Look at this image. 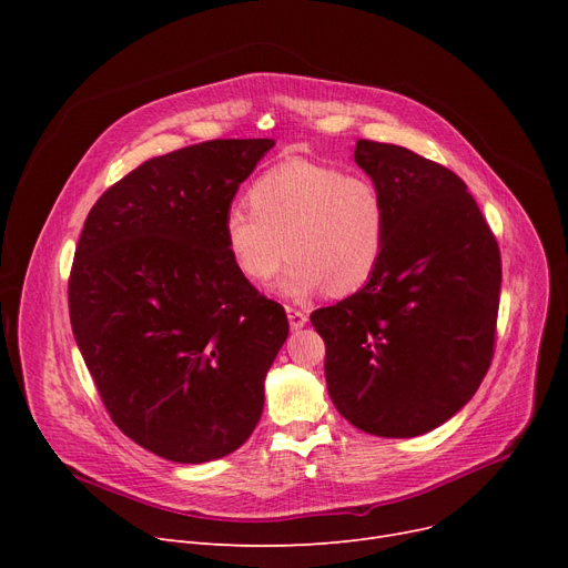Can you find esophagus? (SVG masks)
<instances>
[{"label": "esophagus", "instance_id": "esophagus-1", "mask_svg": "<svg viewBox=\"0 0 568 568\" xmlns=\"http://www.w3.org/2000/svg\"><path fill=\"white\" fill-rule=\"evenodd\" d=\"M287 320H290L292 329H302V326H306V322H308V315L304 311H300V308H290L287 306Z\"/></svg>", "mask_w": 568, "mask_h": 568}]
</instances>
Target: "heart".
<instances>
[{
  "label": "heart",
  "mask_w": 568,
  "mask_h": 568,
  "mask_svg": "<svg viewBox=\"0 0 568 568\" xmlns=\"http://www.w3.org/2000/svg\"><path fill=\"white\" fill-rule=\"evenodd\" d=\"M248 206H232L223 219L227 255L255 285L292 257L281 281L292 300L326 287L334 296L362 290L389 244V204L362 172L292 156L255 179Z\"/></svg>",
  "instance_id": "obj_1"
}]
</instances>
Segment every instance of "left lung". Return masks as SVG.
<instances>
[{
	"mask_svg": "<svg viewBox=\"0 0 568 568\" xmlns=\"http://www.w3.org/2000/svg\"><path fill=\"white\" fill-rule=\"evenodd\" d=\"M354 161L389 204V244L368 285L311 315L326 347V389L364 433L424 435L452 419L490 368L499 246L449 168L375 140L356 142Z\"/></svg>",
	"mask_w": 568,
	"mask_h": 568,
	"instance_id": "obj_1",
	"label": "left lung"
}]
</instances>
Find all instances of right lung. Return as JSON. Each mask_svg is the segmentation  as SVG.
Here are the masks:
<instances>
[{"mask_svg": "<svg viewBox=\"0 0 568 568\" xmlns=\"http://www.w3.org/2000/svg\"><path fill=\"white\" fill-rule=\"evenodd\" d=\"M274 140H206L144 161L89 212L69 276L82 359L114 426L172 463L242 446L290 324L232 264L223 219Z\"/></svg>", "mask_w": 568, "mask_h": 568, "instance_id": "add662e5", "label": "right lung"}]
</instances>
